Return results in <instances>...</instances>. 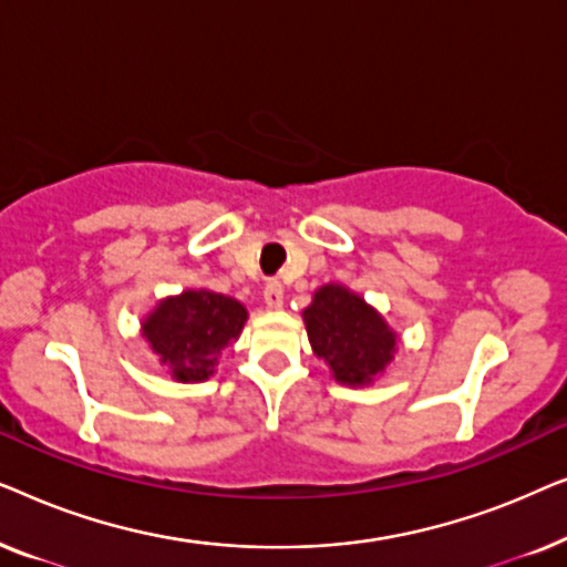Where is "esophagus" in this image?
<instances>
[{
  "label": "esophagus",
  "mask_w": 567,
  "mask_h": 567,
  "mask_svg": "<svg viewBox=\"0 0 567 567\" xmlns=\"http://www.w3.org/2000/svg\"><path fill=\"white\" fill-rule=\"evenodd\" d=\"M262 301H266V309H281L284 307V289L281 284L270 281L262 291Z\"/></svg>",
  "instance_id": "obj_1"
}]
</instances>
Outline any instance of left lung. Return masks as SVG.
I'll list each match as a JSON object with an SVG mask.
<instances>
[{
	"instance_id": "8db88e82",
	"label": "left lung",
	"mask_w": 567,
	"mask_h": 567,
	"mask_svg": "<svg viewBox=\"0 0 567 567\" xmlns=\"http://www.w3.org/2000/svg\"><path fill=\"white\" fill-rule=\"evenodd\" d=\"M309 346L346 386H369L384 377L400 348V336L377 307L343 284H324L301 312Z\"/></svg>"
}]
</instances>
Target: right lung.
<instances>
[{
  "label": "right lung",
  "instance_id": "right-lung-1",
  "mask_svg": "<svg viewBox=\"0 0 567 567\" xmlns=\"http://www.w3.org/2000/svg\"><path fill=\"white\" fill-rule=\"evenodd\" d=\"M245 322L247 309L237 299L212 289H185L144 315L142 338L175 382L198 384L214 377Z\"/></svg>",
  "mask_w": 567,
  "mask_h": 567
}]
</instances>
